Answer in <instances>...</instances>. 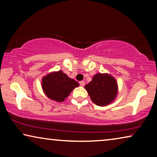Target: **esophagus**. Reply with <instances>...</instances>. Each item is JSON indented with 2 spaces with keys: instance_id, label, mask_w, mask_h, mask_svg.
Here are the masks:
<instances>
[{
  "instance_id": "34e87169",
  "label": "esophagus",
  "mask_w": 157,
  "mask_h": 157,
  "mask_svg": "<svg viewBox=\"0 0 157 157\" xmlns=\"http://www.w3.org/2000/svg\"><path fill=\"white\" fill-rule=\"evenodd\" d=\"M79 84H80L81 86H84V85H85V82H84L83 81H81L79 82Z\"/></svg>"
}]
</instances>
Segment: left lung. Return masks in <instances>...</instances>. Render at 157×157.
<instances>
[{"label": "left lung", "instance_id": "1", "mask_svg": "<svg viewBox=\"0 0 157 157\" xmlns=\"http://www.w3.org/2000/svg\"><path fill=\"white\" fill-rule=\"evenodd\" d=\"M95 105L105 106L113 103L117 96V83L108 74H96L92 81L84 86Z\"/></svg>", "mask_w": 157, "mask_h": 157}]
</instances>
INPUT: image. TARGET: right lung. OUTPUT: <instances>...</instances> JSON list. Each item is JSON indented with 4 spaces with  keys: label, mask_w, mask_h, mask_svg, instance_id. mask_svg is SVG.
Listing matches in <instances>:
<instances>
[{
    "label": "right lung",
    "mask_w": 157,
    "mask_h": 157,
    "mask_svg": "<svg viewBox=\"0 0 157 157\" xmlns=\"http://www.w3.org/2000/svg\"><path fill=\"white\" fill-rule=\"evenodd\" d=\"M78 86L77 81L70 78L61 70L48 74L42 80V88L45 95L56 102L64 101Z\"/></svg>",
    "instance_id": "add662e5"
}]
</instances>
